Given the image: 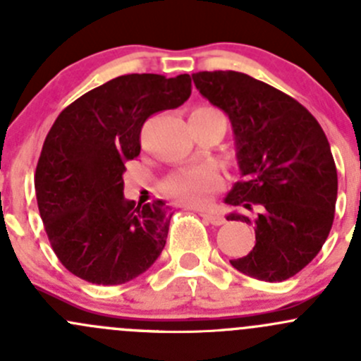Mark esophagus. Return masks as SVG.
<instances>
[{"label": "esophagus", "instance_id": "34e87169", "mask_svg": "<svg viewBox=\"0 0 361 361\" xmlns=\"http://www.w3.org/2000/svg\"><path fill=\"white\" fill-rule=\"evenodd\" d=\"M201 216L206 221H209L211 225H221L225 221L224 216H220V214L213 213V211H201Z\"/></svg>", "mask_w": 361, "mask_h": 361}]
</instances>
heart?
<instances>
[{"mask_svg": "<svg viewBox=\"0 0 361 361\" xmlns=\"http://www.w3.org/2000/svg\"><path fill=\"white\" fill-rule=\"evenodd\" d=\"M199 113H218L213 108L201 106L195 108L192 115H199ZM221 178L216 169L209 166L194 167V169H183L178 173L171 174L166 181H164V190L171 195V197L178 199L181 202L187 204H202L207 201L211 194L216 188H220Z\"/></svg>", "mask_w": 361, "mask_h": 361, "instance_id": "b5f03b06", "label": "heart"}]
</instances>
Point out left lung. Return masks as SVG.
<instances>
[{
  "mask_svg": "<svg viewBox=\"0 0 361 361\" xmlns=\"http://www.w3.org/2000/svg\"><path fill=\"white\" fill-rule=\"evenodd\" d=\"M199 92L228 115L239 181L227 220L255 225L253 250L231 264L260 281H285L325 245L334 224L337 169L318 120L288 94L238 71L192 75Z\"/></svg>",
  "mask_w": 361,
  "mask_h": 361,
  "instance_id": "left-lung-1",
  "label": "left lung"
}]
</instances>
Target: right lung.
I'll return each mask as SVG.
<instances>
[{
  "mask_svg": "<svg viewBox=\"0 0 361 361\" xmlns=\"http://www.w3.org/2000/svg\"><path fill=\"white\" fill-rule=\"evenodd\" d=\"M190 75H122L73 101L43 143L35 173L39 216L54 253L94 285H122L152 267L166 246L171 207L123 197L127 160L141 127L190 97Z\"/></svg>",
  "mask_w": 361,
  "mask_h": 361,
  "instance_id": "obj_1",
  "label": "right lung"
}]
</instances>
